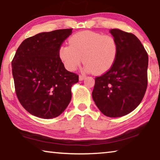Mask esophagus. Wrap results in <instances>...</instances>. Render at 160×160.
I'll return each mask as SVG.
<instances>
[{"mask_svg": "<svg viewBox=\"0 0 160 160\" xmlns=\"http://www.w3.org/2000/svg\"><path fill=\"white\" fill-rule=\"evenodd\" d=\"M85 78H86V76L82 75H80L79 76V80H83L85 79Z\"/></svg>", "mask_w": 160, "mask_h": 160, "instance_id": "1", "label": "esophagus"}]
</instances>
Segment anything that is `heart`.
Here are the masks:
<instances>
[{
    "label": "heart",
    "mask_w": 160,
    "mask_h": 160,
    "mask_svg": "<svg viewBox=\"0 0 160 160\" xmlns=\"http://www.w3.org/2000/svg\"><path fill=\"white\" fill-rule=\"evenodd\" d=\"M118 54V44L111 35L92 31H82L72 36L69 46H62L58 57L65 68L74 71L82 62L85 69L97 75L112 68Z\"/></svg>",
    "instance_id": "obj_1"
}]
</instances>
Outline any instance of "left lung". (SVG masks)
<instances>
[{
	"mask_svg": "<svg viewBox=\"0 0 160 160\" xmlns=\"http://www.w3.org/2000/svg\"><path fill=\"white\" fill-rule=\"evenodd\" d=\"M118 44V54L109 71L95 78L92 97L104 115L118 118L136 109L148 84V57L136 35L118 29L110 30Z\"/></svg>",
	"mask_w": 160,
	"mask_h": 160,
	"instance_id": "left-lung-1",
	"label": "left lung"
}]
</instances>
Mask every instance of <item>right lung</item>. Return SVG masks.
I'll return each instance as SVG.
<instances>
[{"label": "right lung", "instance_id": "obj_1", "mask_svg": "<svg viewBox=\"0 0 160 160\" xmlns=\"http://www.w3.org/2000/svg\"><path fill=\"white\" fill-rule=\"evenodd\" d=\"M72 29L41 32L20 44L12 62L15 91L22 107L32 115L54 118L72 98L71 88L79 76L67 71L58 49Z\"/></svg>", "mask_w": 160, "mask_h": 160}]
</instances>
